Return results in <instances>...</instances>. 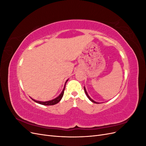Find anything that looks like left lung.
Returning <instances> with one entry per match:
<instances>
[{"instance_id":"8db88e82","label":"left lung","mask_w":146,"mask_h":146,"mask_svg":"<svg viewBox=\"0 0 146 146\" xmlns=\"http://www.w3.org/2000/svg\"><path fill=\"white\" fill-rule=\"evenodd\" d=\"M84 90H85V93H86V95L87 96V97H88V99H89L91 102H93V103H95V104H99L98 102H95V101H94L93 100H92V99H91L90 98V97L89 96H88V93H87V92H86V89H85V87H84Z\"/></svg>"}]
</instances>
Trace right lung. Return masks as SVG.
<instances>
[{"label": "right lung", "mask_w": 146, "mask_h": 146, "mask_svg": "<svg viewBox=\"0 0 146 146\" xmlns=\"http://www.w3.org/2000/svg\"><path fill=\"white\" fill-rule=\"evenodd\" d=\"M68 82V80L66 81V82ZM66 83H65V86H66ZM65 86H64V87L63 88V90L62 91V92H61V93L60 94V96H58L56 98L53 99L52 100L47 101V102H41V101L35 100L34 99H32V100H34L35 102H36V103L39 104L43 105H55L57 103H58L61 100V99H62L63 96V94H64V89H65Z\"/></svg>", "instance_id": "1"}]
</instances>
